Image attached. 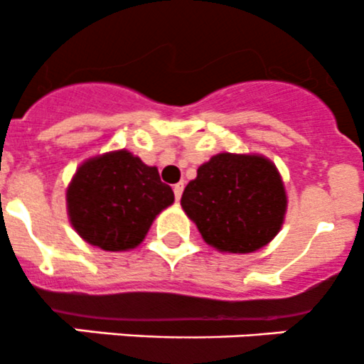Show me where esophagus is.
I'll return each mask as SVG.
<instances>
[{"instance_id":"34e87169","label":"esophagus","mask_w":364,"mask_h":364,"mask_svg":"<svg viewBox=\"0 0 364 364\" xmlns=\"http://www.w3.org/2000/svg\"><path fill=\"white\" fill-rule=\"evenodd\" d=\"M182 191H183V182L175 183L173 193H175V200H177V201H181V198H182Z\"/></svg>"}]
</instances>
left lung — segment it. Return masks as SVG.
I'll list each match as a JSON object with an SVG mask.
<instances>
[{
  "instance_id": "left-lung-1",
  "label": "left lung",
  "mask_w": 364,
  "mask_h": 364,
  "mask_svg": "<svg viewBox=\"0 0 364 364\" xmlns=\"http://www.w3.org/2000/svg\"><path fill=\"white\" fill-rule=\"evenodd\" d=\"M181 205L208 246L246 255L278 235L289 196L271 159L262 154L221 152L198 168Z\"/></svg>"
}]
</instances>
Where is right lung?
Returning a JSON list of instances; mask_svg holds the SVG:
<instances>
[{
  "label": "right lung",
  "mask_w": 364,
  "mask_h": 364,
  "mask_svg": "<svg viewBox=\"0 0 364 364\" xmlns=\"http://www.w3.org/2000/svg\"><path fill=\"white\" fill-rule=\"evenodd\" d=\"M68 223L90 246L104 251L138 247L154 219L173 205L175 194L159 170L129 150L82 161L65 193Z\"/></svg>",
  "instance_id": "1"
}]
</instances>
